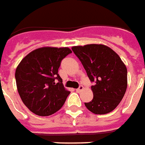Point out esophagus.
I'll return each instance as SVG.
<instances>
[{"instance_id": "esophagus-1", "label": "esophagus", "mask_w": 145, "mask_h": 145, "mask_svg": "<svg viewBox=\"0 0 145 145\" xmlns=\"http://www.w3.org/2000/svg\"><path fill=\"white\" fill-rule=\"evenodd\" d=\"M76 92H78V93H80L81 91H83V90H84V87H83L82 85H80L79 88H76Z\"/></svg>"}]
</instances>
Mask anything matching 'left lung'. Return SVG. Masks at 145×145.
I'll list each match as a JSON object with an SVG mask.
<instances>
[{"label":"left lung","mask_w":145,"mask_h":145,"mask_svg":"<svg viewBox=\"0 0 145 145\" xmlns=\"http://www.w3.org/2000/svg\"><path fill=\"white\" fill-rule=\"evenodd\" d=\"M87 72L95 82L91 88L92 101L84 103L95 114H106L114 110L125 96L127 85V68L119 55L104 44H91L72 48Z\"/></svg>","instance_id":"8db88e82"}]
</instances>
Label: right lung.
Segmentation results:
<instances>
[{
    "mask_svg": "<svg viewBox=\"0 0 145 145\" xmlns=\"http://www.w3.org/2000/svg\"><path fill=\"white\" fill-rule=\"evenodd\" d=\"M71 52L68 47L39 48L25 56L16 67L17 91L25 106L34 114L52 115L65 104L70 92L62 84L58 69Z\"/></svg>",
    "mask_w": 145,
    "mask_h": 145,
    "instance_id": "add662e5",
    "label": "right lung"
}]
</instances>
